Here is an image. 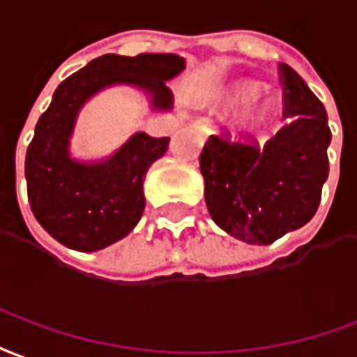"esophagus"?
Masks as SVG:
<instances>
[{
	"label": "esophagus",
	"mask_w": 357,
	"mask_h": 357,
	"mask_svg": "<svg viewBox=\"0 0 357 357\" xmlns=\"http://www.w3.org/2000/svg\"><path fill=\"white\" fill-rule=\"evenodd\" d=\"M196 129L202 132V135H207V132H209V129H207V125L205 123H196Z\"/></svg>",
	"instance_id": "esophagus-1"
}]
</instances>
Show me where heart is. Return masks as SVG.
Returning <instances> with one entry per match:
<instances>
[{"label": "heart", "instance_id": "obj_1", "mask_svg": "<svg viewBox=\"0 0 357 357\" xmlns=\"http://www.w3.org/2000/svg\"><path fill=\"white\" fill-rule=\"evenodd\" d=\"M262 91V85L251 79H241L232 85H228L220 96H218V106L222 108H232L238 104H243L247 100H253L255 96ZM275 112H278V104L274 98H264L262 102L255 104L253 108H249L239 116V131L245 135H255L261 132L272 119H274Z\"/></svg>", "mask_w": 357, "mask_h": 357}]
</instances>
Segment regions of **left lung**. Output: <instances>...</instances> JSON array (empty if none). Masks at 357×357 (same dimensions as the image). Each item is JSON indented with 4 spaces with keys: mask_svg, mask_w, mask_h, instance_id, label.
Here are the masks:
<instances>
[{
    "mask_svg": "<svg viewBox=\"0 0 357 357\" xmlns=\"http://www.w3.org/2000/svg\"><path fill=\"white\" fill-rule=\"evenodd\" d=\"M283 118L266 140L211 135L199 155L209 215L234 238L270 245L316 215L329 175L327 112L295 70L280 62Z\"/></svg>",
    "mask_w": 357,
    "mask_h": 357,
    "instance_id": "8db88e82",
    "label": "left lung"
}]
</instances>
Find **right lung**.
<instances>
[{
  "mask_svg": "<svg viewBox=\"0 0 357 357\" xmlns=\"http://www.w3.org/2000/svg\"><path fill=\"white\" fill-rule=\"evenodd\" d=\"M182 68L184 61L176 54H104L56 87L36 125L24 173L33 217L62 245L98 251L131 232L144 211V175L169 148V137L137 132L108 161L75 163L68 139L82 104L106 85L135 83L152 93L155 108H169L165 79Z\"/></svg>",
  "mask_w": 357,
  "mask_h": 357,
  "instance_id": "obj_1",
  "label": "right lung"
}]
</instances>
